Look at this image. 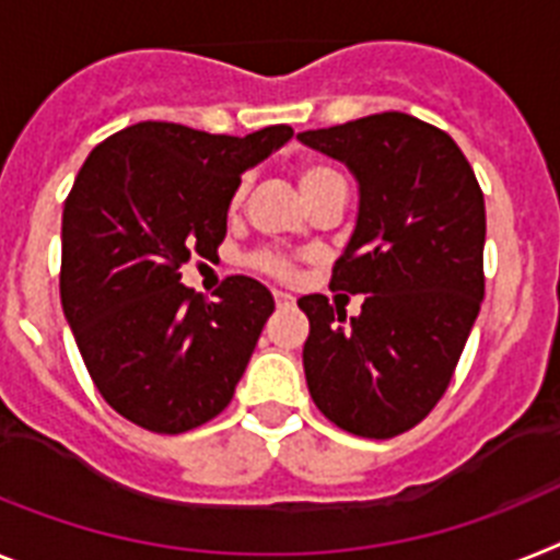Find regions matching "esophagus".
<instances>
[{
    "label": "esophagus",
    "instance_id": "obj_1",
    "mask_svg": "<svg viewBox=\"0 0 560 560\" xmlns=\"http://www.w3.org/2000/svg\"><path fill=\"white\" fill-rule=\"evenodd\" d=\"M272 299H276V304H279V307H290V304L295 302L293 295L284 293V290H276V293H272Z\"/></svg>",
    "mask_w": 560,
    "mask_h": 560
}]
</instances>
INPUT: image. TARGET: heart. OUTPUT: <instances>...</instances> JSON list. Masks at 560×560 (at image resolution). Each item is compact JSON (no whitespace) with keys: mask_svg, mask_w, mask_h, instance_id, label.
Returning a JSON list of instances; mask_svg holds the SVG:
<instances>
[{"mask_svg":"<svg viewBox=\"0 0 560 560\" xmlns=\"http://www.w3.org/2000/svg\"><path fill=\"white\" fill-rule=\"evenodd\" d=\"M330 182H341V176H338L332 167H327V164L307 162V164H302V167H299V187H302L304 199H307V196H313L316 190H322L324 185H330ZM242 196H244V190L238 187V190L233 192V201H230V208L236 210L238 205H242ZM256 265L261 267V270L272 272V276H288V272H290L288 261H284V258H279V256H270V253L258 256Z\"/></svg>","mask_w":560,"mask_h":560,"instance_id":"heart-1","label":"heart"}]
</instances>
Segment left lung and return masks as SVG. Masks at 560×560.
Segmentation results:
<instances>
[{
    "label": "left lung",
    "mask_w": 560,
    "mask_h": 560,
    "mask_svg": "<svg viewBox=\"0 0 560 560\" xmlns=\"http://www.w3.org/2000/svg\"><path fill=\"white\" fill-rule=\"evenodd\" d=\"M299 142L347 164L359 215L332 290L361 293L347 318L302 295L304 375L318 410L361 439H393L444 396L483 299V192L444 130L389 110Z\"/></svg>",
    "instance_id": "1"
}]
</instances>
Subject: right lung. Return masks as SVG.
I'll return each mask as SVG.
<instances>
[{
	"instance_id": "add662e5",
	"label": "right lung",
	"mask_w": 560,
	"mask_h": 560,
	"mask_svg": "<svg viewBox=\"0 0 560 560\" xmlns=\"http://www.w3.org/2000/svg\"><path fill=\"white\" fill-rule=\"evenodd\" d=\"M290 136L288 125L238 139L139 121L84 159L65 201L59 293L93 384L133 424L187 432L236 393L276 307L270 290L230 276L208 302L178 270L213 256L242 173Z\"/></svg>"
}]
</instances>
